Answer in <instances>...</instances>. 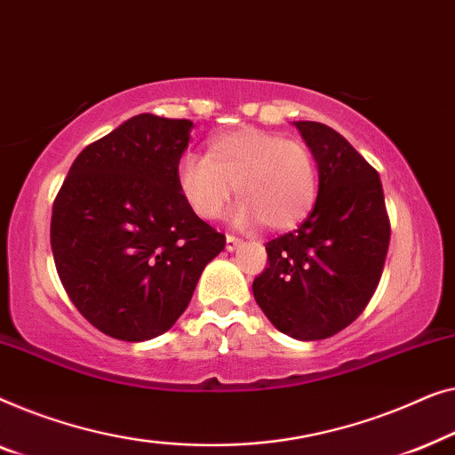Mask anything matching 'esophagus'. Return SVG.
<instances>
[{
    "mask_svg": "<svg viewBox=\"0 0 455 455\" xmlns=\"http://www.w3.org/2000/svg\"><path fill=\"white\" fill-rule=\"evenodd\" d=\"M241 243H243V239H239V236H235V235H230V233L227 235V249H228V251H235V249L239 247Z\"/></svg>",
    "mask_w": 455,
    "mask_h": 455,
    "instance_id": "34e87169",
    "label": "esophagus"
}]
</instances>
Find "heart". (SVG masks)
Masks as SVG:
<instances>
[{"mask_svg": "<svg viewBox=\"0 0 455 455\" xmlns=\"http://www.w3.org/2000/svg\"><path fill=\"white\" fill-rule=\"evenodd\" d=\"M177 185L194 212L219 219L235 194L236 220H261L272 230L297 227L317 197V164L309 146L272 132L243 127L216 136L208 155H185Z\"/></svg>", "mask_w": 455, "mask_h": 455, "instance_id": "heart-1", "label": "heart"}]
</instances>
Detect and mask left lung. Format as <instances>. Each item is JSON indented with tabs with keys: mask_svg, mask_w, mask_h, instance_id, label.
I'll list each match as a JSON object with an SVG mask.
<instances>
[{
	"mask_svg": "<svg viewBox=\"0 0 455 455\" xmlns=\"http://www.w3.org/2000/svg\"><path fill=\"white\" fill-rule=\"evenodd\" d=\"M313 152L319 191L297 230L266 243L253 280L266 317L297 340H323L361 315L379 284L389 219L379 172L331 127L294 121Z\"/></svg>",
	"mask_w": 455,
	"mask_h": 455,
	"instance_id": "1",
	"label": "left lung"
}]
</instances>
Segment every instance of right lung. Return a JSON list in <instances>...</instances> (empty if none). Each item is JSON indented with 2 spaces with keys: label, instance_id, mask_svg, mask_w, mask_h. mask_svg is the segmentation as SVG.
Listing matches in <instances>:
<instances>
[{
  "label": "right lung",
  "instance_id": "add662e5",
  "mask_svg": "<svg viewBox=\"0 0 455 455\" xmlns=\"http://www.w3.org/2000/svg\"><path fill=\"white\" fill-rule=\"evenodd\" d=\"M189 119L142 113L80 152L53 202L57 274L102 334L144 342L188 309L225 235L194 212L177 185Z\"/></svg>",
  "mask_w": 455,
  "mask_h": 455
}]
</instances>
